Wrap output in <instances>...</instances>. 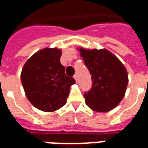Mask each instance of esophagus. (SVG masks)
<instances>
[{
  "instance_id": "34e87169",
  "label": "esophagus",
  "mask_w": 148,
  "mask_h": 148,
  "mask_svg": "<svg viewBox=\"0 0 148 148\" xmlns=\"http://www.w3.org/2000/svg\"><path fill=\"white\" fill-rule=\"evenodd\" d=\"M73 78H74V79H75V82H78V75H76V74H75V75H74V76H73Z\"/></svg>"
}]
</instances>
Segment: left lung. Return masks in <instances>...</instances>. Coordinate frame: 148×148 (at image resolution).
<instances>
[{"label": "left lung", "mask_w": 148, "mask_h": 148, "mask_svg": "<svg viewBox=\"0 0 148 148\" xmlns=\"http://www.w3.org/2000/svg\"><path fill=\"white\" fill-rule=\"evenodd\" d=\"M92 75V87L84 94L86 104L98 112H108L119 106L128 83L127 69L116 56L106 49L77 48Z\"/></svg>", "instance_id": "obj_1"}]
</instances>
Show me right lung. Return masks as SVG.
Here are the masks:
<instances>
[{"mask_svg":"<svg viewBox=\"0 0 148 148\" xmlns=\"http://www.w3.org/2000/svg\"><path fill=\"white\" fill-rule=\"evenodd\" d=\"M62 50L46 47L27 60L21 74L24 92L29 102L37 109L53 112L66 103L73 78L65 73L60 63Z\"/></svg>","mask_w":148,"mask_h":148,"instance_id":"right-lung-1","label":"right lung"}]
</instances>
